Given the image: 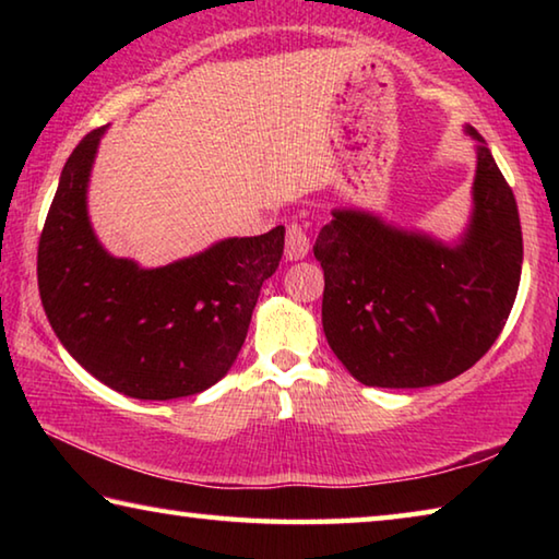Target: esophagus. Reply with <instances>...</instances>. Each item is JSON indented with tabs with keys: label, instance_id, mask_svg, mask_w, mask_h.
Segmentation results:
<instances>
[{
	"label": "esophagus",
	"instance_id": "1",
	"mask_svg": "<svg viewBox=\"0 0 559 559\" xmlns=\"http://www.w3.org/2000/svg\"><path fill=\"white\" fill-rule=\"evenodd\" d=\"M310 251V236H308V229L298 222L288 224L286 229V259L288 261H300L306 259Z\"/></svg>",
	"mask_w": 559,
	"mask_h": 559
}]
</instances>
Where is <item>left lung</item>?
<instances>
[{
	"instance_id": "1",
	"label": "left lung",
	"mask_w": 559,
	"mask_h": 559,
	"mask_svg": "<svg viewBox=\"0 0 559 559\" xmlns=\"http://www.w3.org/2000/svg\"><path fill=\"white\" fill-rule=\"evenodd\" d=\"M478 140L473 212L459 243L335 210L313 253L325 273L328 345L357 382L414 390L449 382L484 357L513 308L523 231L518 204Z\"/></svg>"
}]
</instances>
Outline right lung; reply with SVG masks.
<instances>
[{"instance_id": "obj_1", "label": "right lung", "mask_w": 559, "mask_h": 559, "mask_svg": "<svg viewBox=\"0 0 559 559\" xmlns=\"http://www.w3.org/2000/svg\"><path fill=\"white\" fill-rule=\"evenodd\" d=\"M106 126L66 159L36 273L46 318L96 380L135 400L210 390L231 370L286 229L216 241L197 257L140 269L103 249L88 219V179Z\"/></svg>"}]
</instances>
